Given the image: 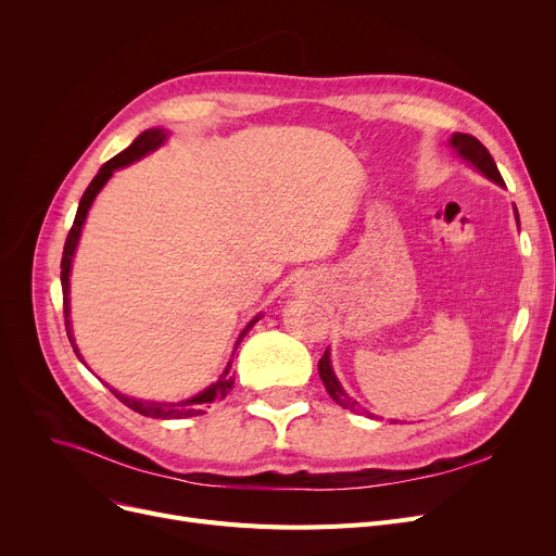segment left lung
Returning <instances> with one entry per match:
<instances>
[{
  "mask_svg": "<svg viewBox=\"0 0 556 556\" xmlns=\"http://www.w3.org/2000/svg\"><path fill=\"white\" fill-rule=\"evenodd\" d=\"M448 143L453 146L455 153H457L466 164H471L478 173H482L484 178H489L491 182L505 187L503 175H501L498 166H495V162H493L491 153L484 149V146H482L473 135L453 132V137H451V141H448ZM514 212H516V223H520V220H518V210H516V207H514ZM317 371H319V378H323V383H325V388H327L329 396H331L338 405H342L344 410H352V413H356V415L374 417L369 410H365V407H363L356 399L349 396V394L344 392V388L340 386L338 376H336V371H333V365H331V354H329V349L325 352V356L319 358V363H317Z\"/></svg>",
  "mask_w": 556,
  "mask_h": 556,
  "instance_id": "left-lung-1",
  "label": "left lung"
}]
</instances>
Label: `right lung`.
I'll return each instance as SVG.
<instances>
[{"label": "right lung", "mask_w": 556, "mask_h": 556, "mask_svg": "<svg viewBox=\"0 0 556 556\" xmlns=\"http://www.w3.org/2000/svg\"><path fill=\"white\" fill-rule=\"evenodd\" d=\"M166 137H168V130H164V128L143 130V132L128 146L126 151H122L119 155H114L110 162H105V164L101 166V170L94 175V180L90 182V187L85 189V193H83V198H80V202H78V212H76V218H74V225H72L70 233H67L65 250H63L61 283H63V308H65V329H67V338H70V342H72V346H74V354L78 356V361H80L83 365H85V361H83V356H80V352H78V346H76V342H74L72 319H70V275H72V261H74V254H76V245H78V239H80V231H83L87 212H90L94 198H97L99 191L105 187V182L112 178V173H114L116 168H124V166H128V164L141 160V157H146L149 153L157 151L160 146L166 141ZM258 319H261V313H258L254 319H250V323L245 325V329L241 331L237 344H233V352H237L241 340H243L245 333L258 323ZM233 352H231V356H233ZM85 367H87V365H85ZM229 367H231V361L227 363V367H225L223 374L218 376V381L212 383L207 390H202L200 394H195V396H191V399L175 401V403H170V401H139V399H132V396H126V394H122V392H116L114 388H110V392H112L116 399H119L124 405H128L130 410L143 415V417H153V419H182V417H195V415H202L204 405H210V403H214V401H223V399L229 394V390H231V386H233V378H231Z\"/></svg>", "instance_id": "right-lung-1"}]
</instances>
